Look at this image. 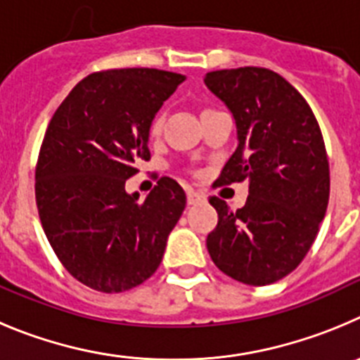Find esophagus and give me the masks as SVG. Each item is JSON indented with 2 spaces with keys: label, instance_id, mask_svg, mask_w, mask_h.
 I'll list each match as a JSON object with an SVG mask.
<instances>
[{
  "label": "esophagus",
  "instance_id": "obj_1",
  "mask_svg": "<svg viewBox=\"0 0 360 360\" xmlns=\"http://www.w3.org/2000/svg\"><path fill=\"white\" fill-rule=\"evenodd\" d=\"M186 200L188 204H197L204 200V197L199 192H195V190H186Z\"/></svg>",
  "mask_w": 360,
  "mask_h": 360
}]
</instances>
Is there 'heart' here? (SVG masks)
Here are the masks:
<instances>
[{
	"mask_svg": "<svg viewBox=\"0 0 360 360\" xmlns=\"http://www.w3.org/2000/svg\"><path fill=\"white\" fill-rule=\"evenodd\" d=\"M161 132V120L160 118H156L154 120V122H152V125H150V134L152 136H158Z\"/></svg>",
	"mask_w": 360,
	"mask_h": 360,
	"instance_id": "b5f03b06",
	"label": "heart"
}]
</instances>
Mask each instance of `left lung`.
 <instances>
[{
  "instance_id": "8db88e82",
  "label": "left lung",
  "mask_w": 360,
  "mask_h": 360,
  "mask_svg": "<svg viewBox=\"0 0 360 360\" xmlns=\"http://www.w3.org/2000/svg\"><path fill=\"white\" fill-rule=\"evenodd\" d=\"M204 84L233 115L238 140L215 184L249 183L236 212L210 199L219 224L206 248L233 280L274 283L301 264L325 219L330 170L321 129L307 100L267 68L210 71Z\"/></svg>"
}]
</instances>
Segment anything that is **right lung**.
I'll return each mask as SVG.
<instances>
[{
    "mask_svg": "<svg viewBox=\"0 0 360 360\" xmlns=\"http://www.w3.org/2000/svg\"><path fill=\"white\" fill-rule=\"evenodd\" d=\"M184 79L154 68L91 73L48 125L35 168L39 217L68 273L91 289L124 292L163 260L186 206L184 190L161 177L138 200L125 181L150 160L152 120Z\"/></svg>",
    "mask_w": 360,
    "mask_h": 360,
    "instance_id": "1",
    "label": "right lung"
}]
</instances>
